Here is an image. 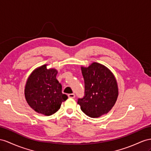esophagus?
<instances>
[{"label":"esophagus","instance_id":"34e87169","mask_svg":"<svg viewBox=\"0 0 151 151\" xmlns=\"http://www.w3.org/2000/svg\"><path fill=\"white\" fill-rule=\"evenodd\" d=\"M68 97L70 98H75V94H68Z\"/></svg>","mask_w":151,"mask_h":151}]
</instances>
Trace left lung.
I'll return each mask as SVG.
<instances>
[{
  "mask_svg": "<svg viewBox=\"0 0 151 151\" xmlns=\"http://www.w3.org/2000/svg\"><path fill=\"white\" fill-rule=\"evenodd\" d=\"M84 78L85 92L78 104L84 114L92 118L101 117L112 109L118 97L115 76L105 65L93 63L87 68L81 67Z\"/></svg>",
  "mask_w": 151,
  "mask_h": 151,
  "instance_id": "obj_1",
  "label": "left lung"
}]
</instances>
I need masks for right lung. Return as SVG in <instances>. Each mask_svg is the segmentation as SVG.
<instances>
[{"mask_svg":"<svg viewBox=\"0 0 151 151\" xmlns=\"http://www.w3.org/2000/svg\"><path fill=\"white\" fill-rule=\"evenodd\" d=\"M57 71L46 69V64L34 70L27 79L25 96L29 105L36 112L51 115L59 110L68 99L62 93V86L56 79Z\"/></svg>","mask_w":151,"mask_h":151,"instance_id":"obj_1","label":"right lung"}]
</instances>
